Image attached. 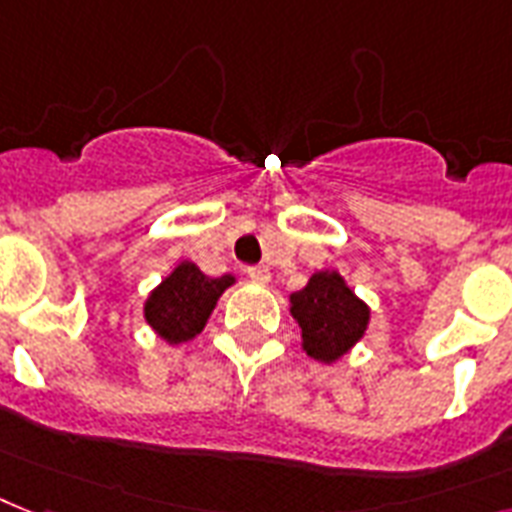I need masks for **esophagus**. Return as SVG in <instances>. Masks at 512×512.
Returning a JSON list of instances; mask_svg holds the SVG:
<instances>
[{
	"mask_svg": "<svg viewBox=\"0 0 512 512\" xmlns=\"http://www.w3.org/2000/svg\"><path fill=\"white\" fill-rule=\"evenodd\" d=\"M248 277H251L253 283H269V269L267 267H248Z\"/></svg>",
	"mask_w": 512,
	"mask_h": 512,
	"instance_id": "obj_1",
	"label": "esophagus"
}]
</instances>
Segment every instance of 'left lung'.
Returning <instances> with one entry per match:
<instances>
[{"mask_svg": "<svg viewBox=\"0 0 512 512\" xmlns=\"http://www.w3.org/2000/svg\"><path fill=\"white\" fill-rule=\"evenodd\" d=\"M307 355L331 363L366 334L368 307L347 288L339 272H318L291 296Z\"/></svg>", "mask_w": 512, "mask_h": 512, "instance_id": "obj_1", "label": "left lung"}]
</instances>
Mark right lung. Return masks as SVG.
I'll return each mask as SVG.
<instances>
[{"label": "right lung", "instance_id": "right-lung-1", "mask_svg": "<svg viewBox=\"0 0 512 512\" xmlns=\"http://www.w3.org/2000/svg\"><path fill=\"white\" fill-rule=\"evenodd\" d=\"M232 283V275L208 277L192 261H184L146 299V323L170 344L189 342L205 328L216 301Z\"/></svg>", "mask_w": 512, "mask_h": 512}]
</instances>
